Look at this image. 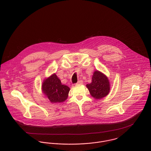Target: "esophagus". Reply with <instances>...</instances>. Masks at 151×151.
<instances>
[{
  "instance_id": "1",
  "label": "esophagus",
  "mask_w": 151,
  "mask_h": 151,
  "mask_svg": "<svg viewBox=\"0 0 151 151\" xmlns=\"http://www.w3.org/2000/svg\"><path fill=\"white\" fill-rule=\"evenodd\" d=\"M83 83V81L82 80H79L78 81L77 83H76V85H81Z\"/></svg>"
}]
</instances>
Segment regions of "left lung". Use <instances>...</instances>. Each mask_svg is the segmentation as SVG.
Instances as JSON below:
<instances>
[{"instance_id": "left-lung-1", "label": "left lung", "mask_w": 151, "mask_h": 151, "mask_svg": "<svg viewBox=\"0 0 151 151\" xmlns=\"http://www.w3.org/2000/svg\"><path fill=\"white\" fill-rule=\"evenodd\" d=\"M90 94L96 99H100L106 97L110 91L109 81L105 75L96 70L92 77V82L87 84Z\"/></svg>"}]
</instances>
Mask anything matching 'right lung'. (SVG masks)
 Returning a JSON list of instances; mask_svg holds the SVG:
<instances>
[{"label":"right lung","mask_w":151,"mask_h":151,"mask_svg":"<svg viewBox=\"0 0 151 151\" xmlns=\"http://www.w3.org/2000/svg\"><path fill=\"white\" fill-rule=\"evenodd\" d=\"M42 92L53 103L65 101L68 99L70 91V88L62 84L55 73L44 79L42 85Z\"/></svg>","instance_id":"1"}]
</instances>
